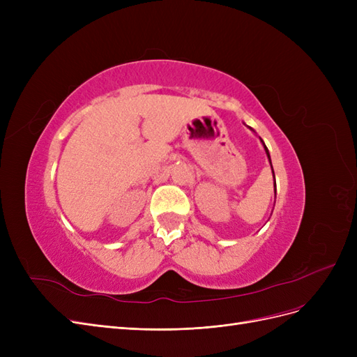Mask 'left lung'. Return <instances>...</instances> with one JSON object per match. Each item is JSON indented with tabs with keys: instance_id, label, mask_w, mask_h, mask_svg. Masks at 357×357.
Wrapping results in <instances>:
<instances>
[{
	"instance_id": "obj_1",
	"label": "left lung",
	"mask_w": 357,
	"mask_h": 357,
	"mask_svg": "<svg viewBox=\"0 0 357 357\" xmlns=\"http://www.w3.org/2000/svg\"><path fill=\"white\" fill-rule=\"evenodd\" d=\"M261 142H262V139H261ZM262 144H264V147H265V152H266V156H268V159H269V164H271V156H269L268 149H266V146H265L264 142H262ZM271 168H273V165H271ZM273 174H274V171H273ZM274 188H275V177H274ZM274 192H275V189H274Z\"/></svg>"
}]
</instances>
